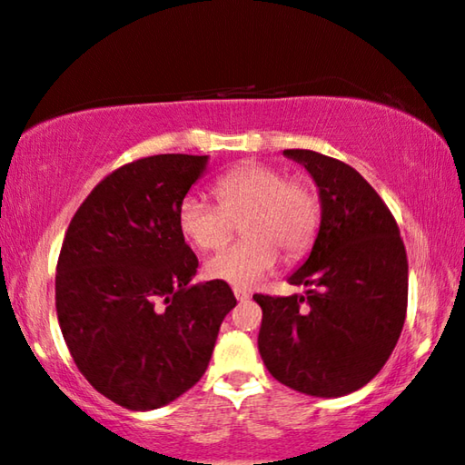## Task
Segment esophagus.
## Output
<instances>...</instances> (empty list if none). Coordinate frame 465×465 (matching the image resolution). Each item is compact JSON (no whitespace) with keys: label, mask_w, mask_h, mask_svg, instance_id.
<instances>
[{"label":"esophagus","mask_w":465,"mask_h":465,"mask_svg":"<svg viewBox=\"0 0 465 465\" xmlns=\"http://www.w3.org/2000/svg\"><path fill=\"white\" fill-rule=\"evenodd\" d=\"M233 295H235V299H238V301H246L248 297H251V292H248L246 289H238V286H235Z\"/></svg>","instance_id":"obj_1"}]
</instances>
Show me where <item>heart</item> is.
Listing matches in <instances>:
<instances>
[{"mask_svg":"<svg viewBox=\"0 0 465 465\" xmlns=\"http://www.w3.org/2000/svg\"><path fill=\"white\" fill-rule=\"evenodd\" d=\"M219 204L189 192L176 206V227L198 251L223 244L240 221L244 240L221 248L204 263L206 278L232 286H252L286 257H299L320 225V200L310 183L286 179L282 170L251 162L221 176L214 185Z\"/></svg>","mask_w":465,"mask_h":465,"instance_id":"b5f03b06","label":"heart"}]
</instances>
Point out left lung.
I'll return each mask as SVG.
<instances>
[{
    "label": "left lung",
    "instance_id": "8db88e82",
    "mask_svg": "<svg viewBox=\"0 0 465 465\" xmlns=\"http://www.w3.org/2000/svg\"><path fill=\"white\" fill-rule=\"evenodd\" d=\"M320 195V227L289 276L305 295H254L259 354L280 383L318 398L361 390L388 362L407 316L409 263L401 232L361 173L310 149H284Z\"/></svg>",
    "mask_w": 465,
    "mask_h": 465
}]
</instances>
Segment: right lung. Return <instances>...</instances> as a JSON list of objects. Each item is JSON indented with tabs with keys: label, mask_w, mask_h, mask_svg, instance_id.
Instances as JSON below:
<instances>
[{
	"label": "right lung",
	"mask_w": 465,
	"mask_h": 465,
	"mask_svg": "<svg viewBox=\"0 0 465 465\" xmlns=\"http://www.w3.org/2000/svg\"><path fill=\"white\" fill-rule=\"evenodd\" d=\"M208 155L164 153L117 168L77 208L56 265V316L90 385L130 411L185 394L235 307L225 282H198L176 206Z\"/></svg>",
	"instance_id": "right-lung-1"
}]
</instances>
